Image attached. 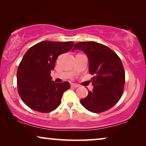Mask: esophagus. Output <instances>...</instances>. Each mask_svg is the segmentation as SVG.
<instances>
[{
    "instance_id": "obj_1",
    "label": "esophagus",
    "mask_w": 146,
    "mask_h": 146,
    "mask_svg": "<svg viewBox=\"0 0 146 146\" xmlns=\"http://www.w3.org/2000/svg\"><path fill=\"white\" fill-rule=\"evenodd\" d=\"M71 86L74 87V88H78V87H79V86L76 84H71Z\"/></svg>"
}]
</instances>
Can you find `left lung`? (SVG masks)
<instances>
[{"label":"left lung","instance_id":"left-lung-1","mask_svg":"<svg viewBox=\"0 0 146 146\" xmlns=\"http://www.w3.org/2000/svg\"><path fill=\"white\" fill-rule=\"evenodd\" d=\"M80 50L88 58L89 72L92 78V91L80 100L81 104L94 113L110 109L122 95L125 84V71L118 56L106 46L96 42H80L72 51Z\"/></svg>","mask_w":146,"mask_h":146}]
</instances>
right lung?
Masks as SVG:
<instances>
[{
    "label": "right lung",
    "instance_id": "right-lung-1",
    "mask_svg": "<svg viewBox=\"0 0 146 146\" xmlns=\"http://www.w3.org/2000/svg\"><path fill=\"white\" fill-rule=\"evenodd\" d=\"M74 44L73 42L42 41L25 53L18 68L17 87L20 97L30 108L46 113L60 104L70 83L52 81L50 73L58 56L70 50Z\"/></svg>",
    "mask_w": 146,
    "mask_h": 146
}]
</instances>
